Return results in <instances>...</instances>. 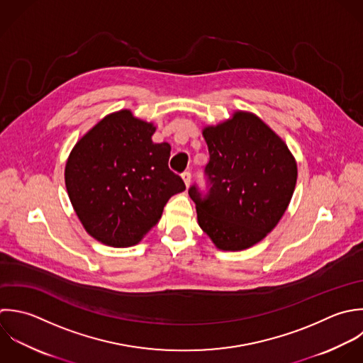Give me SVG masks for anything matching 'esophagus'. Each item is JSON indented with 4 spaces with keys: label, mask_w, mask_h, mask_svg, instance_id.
I'll use <instances>...</instances> for the list:
<instances>
[{
    "label": "esophagus",
    "mask_w": 363,
    "mask_h": 363,
    "mask_svg": "<svg viewBox=\"0 0 363 363\" xmlns=\"http://www.w3.org/2000/svg\"><path fill=\"white\" fill-rule=\"evenodd\" d=\"M181 177H182V179H184L185 185H186V186H189V184H191V172H189V171H185Z\"/></svg>",
    "instance_id": "34e87169"
}]
</instances>
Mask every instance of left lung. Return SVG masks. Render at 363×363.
<instances>
[{
    "label": "left lung",
    "instance_id": "1",
    "mask_svg": "<svg viewBox=\"0 0 363 363\" xmlns=\"http://www.w3.org/2000/svg\"><path fill=\"white\" fill-rule=\"evenodd\" d=\"M211 189L202 198L189 188L198 223L213 245L226 252L249 249L270 233L293 198L297 162L287 144L256 114L238 110L206 125Z\"/></svg>",
    "mask_w": 363,
    "mask_h": 363
}]
</instances>
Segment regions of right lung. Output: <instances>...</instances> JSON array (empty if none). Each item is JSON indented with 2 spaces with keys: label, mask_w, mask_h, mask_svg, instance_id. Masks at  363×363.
Segmentation results:
<instances>
[{
  "label": "right lung",
  "mask_w": 363,
  "mask_h": 363,
  "mask_svg": "<svg viewBox=\"0 0 363 363\" xmlns=\"http://www.w3.org/2000/svg\"><path fill=\"white\" fill-rule=\"evenodd\" d=\"M157 127L123 108L107 114L72 148L65 184L84 230L111 247L137 245L185 184L168 168L171 145Z\"/></svg>",
  "instance_id": "right-lung-1"
}]
</instances>
